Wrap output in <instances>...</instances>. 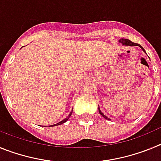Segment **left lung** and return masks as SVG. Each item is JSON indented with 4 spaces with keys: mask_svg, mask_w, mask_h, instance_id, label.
Here are the masks:
<instances>
[{
    "mask_svg": "<svg viewBox=\"0 0 161 161\" xmlns=\"http://www.w3.org/2000/svg\"><path fill=\"white\" fill-rule=\"evenodd\" d=\"M119 43L122 44V45H123V46H130V47L138 46V47H139L141 48V49L143 50V52H145V50L143 49V48L142 47V46H140L139 44L135 43V42H132L131 41H130V40H129V39H126V38H120V39H119ZM145 53H146V52H145ZM98 111H99V113H100V114L102 115V117H104V119H107V120H111V119H109V118H108V117H106V115L102 113V111H101L100 107H99V106H98Z\"/></svg>",
    "mask_w": 161,
    "mask_h": 161,
    "instance_id": "8db88e82",
    "label": "left lung"
}]
</instances>
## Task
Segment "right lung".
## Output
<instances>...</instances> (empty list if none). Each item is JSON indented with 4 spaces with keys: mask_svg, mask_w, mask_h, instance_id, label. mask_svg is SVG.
<instances>
[{
    "mask_svg": "<svg viewBox=\"0 0 161 161\" xmlns=\"http://www.w3.org/2000/svg\"><path fill=\"white\" fill-rule=\"evenodd\" d=\"M72 109H73V108H72ZM72 111L70 112V114H68V116L67 118H65L64 119V120H62V121H60V122H59V123H56V124H53V125H52V126H46L47 127H51V126H59V125H61V124H63V123H66L67 121L68 120V119H69V118H70V116L71 115H72Z\"/></svg>",
    "mask_w": 161,
    "mask_h": 161,
    "instance_id": "add662e5",
    "label": "right lung"
}]
</instances>
